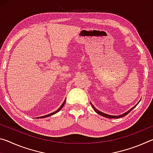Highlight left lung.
Masks as SVG:
<instances>
[{"label":"left lung","mask_w":153,"mask_h":153,"mask_svg":"<svg viewBox=\"0 0 153 153\" xmlns=\"http://www.w3.org/2000/svg\"><path fill=\"white\" fill-rule=\"evenodd\" d=\"M138 105V104H137ZM137 105H136V106H134V107H132L131 108V109H129L128 111H127L126 113H123V114H122V115H119V116H114V115H107V114H105V113H102V112H100V111H99L98 110H97V108H96L94 106H93V105L92 104H91V105H92V108H93V109H94L96 112H97L98 115H102V116H103V117H107V118H109V119H115V118H120V117H124V116H126V115H128V114L130 112V111L132 110V109H134V108H135V107H136L137 106Z\"/></svg>","instance_id":"obj_1"}]
</instances>
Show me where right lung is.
I'll return each mask as SVG.
<instances>
[{
  "label": "right lung",
  "mask_w": 153,
  "mask_h": 153,
  "mask_svg": "<svg viewBox=\"0 0 153 153\" xmlns=\"http://www.w3.org/2000/svg\"><path fill=\"white\" fill-rule=\"evenodd\" d=\"M65 101H64V102H63V104H62V105L61 106L60 108H59L57 111H56L55 112H53V113H50V114H48V115H45V116H42V117H38V118H45V117H49V116H51V115H54V114L56 113H57V112H59V111H60L62 108H63V107L64 105H65Z\"/></svg>",
  "instance_id": "obj_1"
}]
</instances>
